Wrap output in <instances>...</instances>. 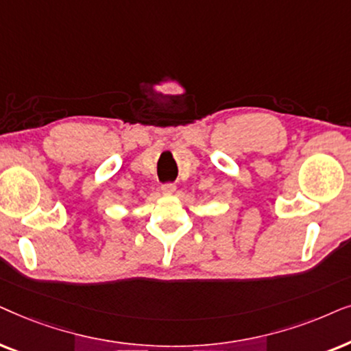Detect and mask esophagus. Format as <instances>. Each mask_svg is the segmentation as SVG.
Segmentation results:
<instances>
[{"label":"esophagus","mask_w":351,"mask_h":351,"mask_svg":"<svg viewBox=\"0 0 351 351\" xmlns=\"http://www.w3.org/2000/svg\"><path fill=\"white\" fill-rule=\"evenodd\" d=\"M175 191H176L175 184H163L162 186V194L163 195H173V194H175Z\"/></svg>","instance_id":"obj_1"}]
</instances>
